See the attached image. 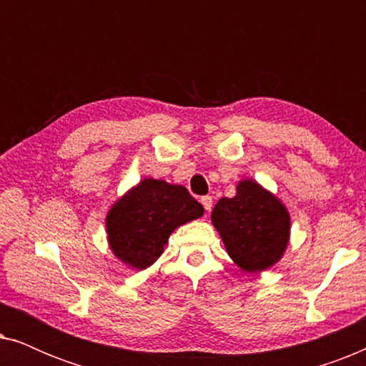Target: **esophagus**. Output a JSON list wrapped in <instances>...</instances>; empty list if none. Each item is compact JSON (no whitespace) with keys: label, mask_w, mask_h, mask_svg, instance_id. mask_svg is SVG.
<instances>
[{"label":"esophagus","mask_w":366,"mask_h":366,"mask_svg":"<svg viewBox=\"0 0 366 366\" xmlns=\"http://www.w3.org/2000/svg\"><path fill=\"white\" fill-rule=\"evenodd\" d=\"M202 204H203V208L207 209V213H209V212H212V207H213V198L212 197H203Z\"/></svg>","instance_id":"esophagus-1"}]
</instances>
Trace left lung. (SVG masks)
<instances>
[{"label":"left lung","instance_id":"1","mask_svg":"<svg viewBox=\"0 0 366 366\" xmlns=\"http://www.w3.org/2000/svg\"><path fill=\"white\" fill-rule=\"evenodd\" d=\"M212 223L229 258L249 273L277 264L290 243L292 218L287 207L252 178L238 182L233 198H219Z\"/></svg>","mask_w":366,"mask_h":366}]
</instances>
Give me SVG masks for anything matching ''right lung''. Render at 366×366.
<instances>
[{
    "label": "right lung",
    "mask_w": 366,
    "mask_h": 366,
    "mask_svg": "<svg viewBox=\"0 0 366 366\" xmlns=\"http://www.w3.org/2000/svg\"><path fill=\"white\" fill-rule=\"evenodd\" d=\"M203 217V207L182 184L144 178L107 213L108 244L128 267L144 269L164 252L169 234Z\"/></svg>",
    "instance_id": "add662e5"
}]
</instances>
